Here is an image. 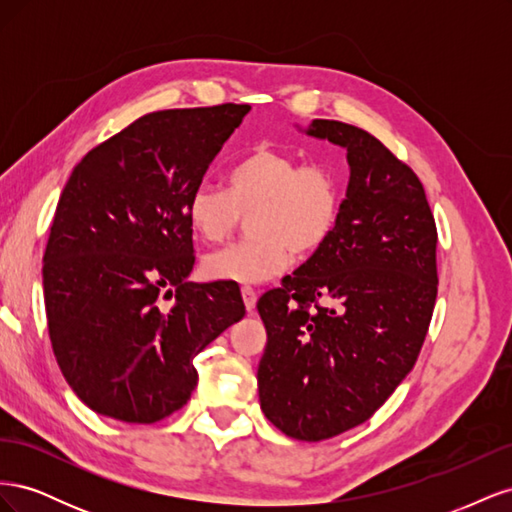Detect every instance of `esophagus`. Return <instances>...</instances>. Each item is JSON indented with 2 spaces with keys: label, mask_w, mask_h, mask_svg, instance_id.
<instances>
[{
  "label": "esophagus",
  "mask_w": 512,
  "mask_h": 512,
  "mask_svg": "<svg viewBox=\"0 0 512 512\" xmlns=\"http://www.w3.org/2000/svg\"><path fill=\"white\" fill-rule=\"evenodd\" d=\"M241 297H243V303L247 307V312H252V309L256 307V290L250 288V286H243L241 288Z\"/></svg>",
  "instance_id": "esophagus-1"
}]
</instances>
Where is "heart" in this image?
I'll use <instances>...</instances> for the list:
<instances>
[{
    "label": "heart",
    "mask_w": 512,
    "mask_h": 512,
    "mask_svg": "<svg viewBox=\"0 0 512 512\" xmlns=\"http://www.w3.org/2000/svg\"><path fill=\"white\" fill-rule=\"evenodd\" d=\"M342 209V185L329 166L305 164L290 153L256 147L230 168L226 190L200 183L185 200V218L205 243L224 241L247 218L250 239L203 260L213 282L258 284L329 241Z\"/></svg>",
    "instance_id": "b5f03b06"
}]
</instances>
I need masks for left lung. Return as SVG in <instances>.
I'll list each match as a JSON object with an SVG mask.
<instances>
[{"label": "left lung", "instance_id": "1", "mask_svg": "<svg viewBox=\"0 0 512 512\" xmlns=\"http://www.w3.org/2000/svg\"><path fill=\"white\" fill-rule=\"evenodd\" d=\"M346 147L350 183L329 241L267 290L260 408L286 436L320 442L365 423L414 367L438 297V230L423 183L376 136L314 119Z\"/></svg>", "mask_w": 512, "mask_h": 512}]
</instances>
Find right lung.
Returning a JSON list of instances; mask_svg holds the SVG:
<instances>
[{"instance_id": "add662e5", "label": "right lung", "mask_w": 512, "mask_h": 512, "mask_svg": "<svg viewBox=\"0 0 512 512\" xmlns=\"http://www.w3.org/2000/svg\"><path fill=\"white\" fill-rule=\"evenodd\" d=\"M250 108L147 113L74 166L42 284L57 365L94 412L143 425L170 416L198 382L194 356L245 316L237 286L185 280V200Z\"/></svg>"}]
</instances>
